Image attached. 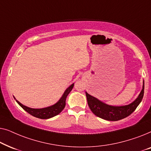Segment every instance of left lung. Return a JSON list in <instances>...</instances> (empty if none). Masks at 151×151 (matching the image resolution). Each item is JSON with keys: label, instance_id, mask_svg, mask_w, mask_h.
I'll return each mask as SVG.
<instances>
[{"label": "left lung", "instance_id": "left-lung-1", "mask_svg": "<svg viewBox=\"0 0 151 151\" xmlns=\"http://www.w3.org/2000/svg\"><path fill=\"white\" fill-rule=\"evenodd\" d=\"M144 93V82L140 93L133 102L124 106H111L101 102L98 99L91 96L86 92L88 105L93 113L96 116L109 121H117L125 118L135 110L142 102Z\"/></svg>", "mask_w": 151, "mask_h": 151}]
</instances>
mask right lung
Returning a JSON list of instances; mask_svg holds the SVG:
<instances>
[{
    "instance_id": "right-lung-1",
    "label": "right lung",
    "mask_w": 151,
    "mask_h": 151,
    "mask_svg": "<svg viewBox=\"0 0 151 151\" xmlns=\"http://www.w3.org/2000/svg\"><path fill=\"white\" fill-rule=\"evenodd\" d=\"M74 83L71 84V86H69L67 89L65 90V91L64 92L63 96L61 97V98L58 100V102L55 103V104L52 105V106L46 107V108H42V109H32L29 108L24 106L21 103L18 102V100L16 101L17 102L18 104L24 109V111H27L28 113H29L30 115H33V116L38 117L40 119H49L51 117H53L55 116V115H58L63 110L64 108L65 107L66 105V98L72 88H73Z\"/></svg>"
}]
</instances>
